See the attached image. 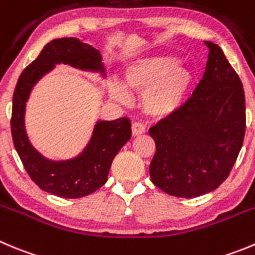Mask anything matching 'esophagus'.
Returning a JSON list of instances; mask_svg holds the SVG:
<instances>
[{
    "label": "esophagus",
    "instance_id": "34e87169",
    "mask_svg": "<svg viewBox=\"0 0 255 255\" xmlns=\"http://www.w3.org/2000/svg\"><path fill=\"white\" fill-rule=\"evenodd\" d=\"M144 132H146V128H144L143 125H141V123H138V122L133 123V125H132V134L134 135V137L143 134Z\"/></svg>",
    "mask_w": 255,
    "mask_h": 255
}]
</instances>
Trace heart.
I'll return each instance as SVG.
<instances>
[{
    "label": "heart",
    "instance_id": "b5f03b06",
    "mask_svg": "<svg viewBox=\"0 0 255 255\" xmlns=\"http://www.w3.org/2000/svg\"><path fill=\"white\" fill-rule=\"evenodd\" d=\"M126 87L113 82L109 94L121 103H128L130 93L142 95L144 113L153 118H167L186 104L195 85V74L170 55L139 59L126 70Z\"/></svg>",
    "mask_w": 255,
    "mask_h": 255
}]
</instances>
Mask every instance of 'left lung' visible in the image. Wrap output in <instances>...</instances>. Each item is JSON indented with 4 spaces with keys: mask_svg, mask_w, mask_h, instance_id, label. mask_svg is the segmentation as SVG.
Instances as JSON below:
<instances>
[{
    "mask_svg": "<svg viewBox=\"0 0 255 255\" xmlns=\"http://www.w3.org/2000/svg\"><path fill=\"white\" fill-rule=\"evenodd\" d=\"M205 45V73L192 97L148 130L156 143L152 182L166 194L187 199L214 191L227 180L246 134L242 80L218 45Z\"/></svg>",
    "mask_w": 255,
    "mask_h": 255,
    "instance_id": "left-lung-1",
    "label": "left lung"
}]
</instances>
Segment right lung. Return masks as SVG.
Masks as SVG:
<instances>
[{"label":"right lung","mask_w":255,"mask_h":255,"mask_svg":"<svg viewBox=\"0 0 255 255\" xmlns=\"http://www.w3.org/2000/svg\"><path fill=\"white\" fill-rule=\"evenodd\" d=\"M60 63L82 70L99 71L106 77L99 50L75 37L52 40L18 78L13 92L11 132L13 146L31 180L49 194L78 199L106 184L113 158L130 139L132 129L126 117L116 121H98L84 151L71 160H47L35 149L25 128L26 102L34 85Z\"/></svg>","instance_id":"1"}]
</instances>
